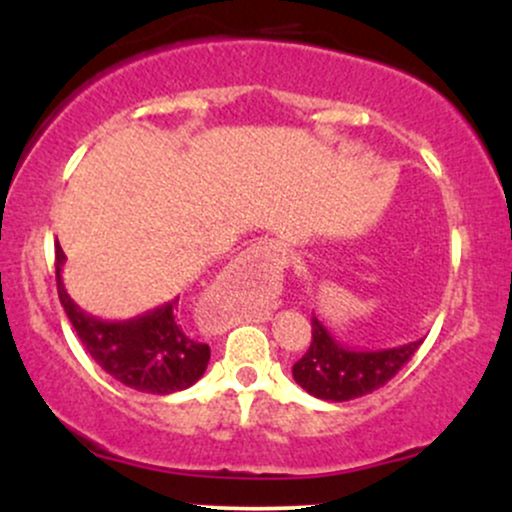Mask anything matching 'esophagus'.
I'll use <instances>...</instances> for the list:
<instances>
[{
	"label": "esophagus",
	"instance_id": "34e87169",
	"mask_svg": "<svg viewBox=\"0 0 512 512\" xmlns=\"http://www.w3.org/2000/svg\"><path fill=\"white\" fill-rule=\"evenodd\" d=\"M243 264L260 276L264 281H274L276 276L284 272V267L289 264V250L281 240L262 238L257 243H252L243 255ZM267 317H257V322H264Z\"/></svg>",
	"mask_w": 512,
	"mask_h": 512
}]
</instances>
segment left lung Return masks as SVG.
I'll list each match as a JSON object with an SVG mask.
<instances>
[{
	"label": "left lung",
	"mask_w": 512,
	"mask_h": 512,
	"mask_svg": "<svg viewBox=\"0 0 512 512\" xmlns=\"http://www.w3.org/2000/svg\"><path fill=\"white\" fill-rule=\"evenodd\" d=\"M313 342L303 358L293 363V380L308 395L327 402H349L383 387L397 370L416 354L419 342L392 349L356 351L332 337V332L313 315Z\"/></svg>",
	"instance_id": "8db88e82"
}]
</instances>
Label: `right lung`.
Instances as JSON below:
<instances>
[{
  "mask_svg": "<svg viewBox=\"0 0 512 512\" xmlns=\"http://www.w3.org/2000/svg\"><path fill=\"white\" fill-rule=\"evenodd\" d=\"M64 252L55 248L57 293L81 344L105 373L122 385L149 395H173L187 390L204 375L209 344L197 342L182 327L178 298L129 320H101L72 301L62 284Z\"/></svg>",
  "mask_w": 512,
  "mask_h": 512,
  "instance_id": "1",
  "label": "right lung"
}]
</instances>
